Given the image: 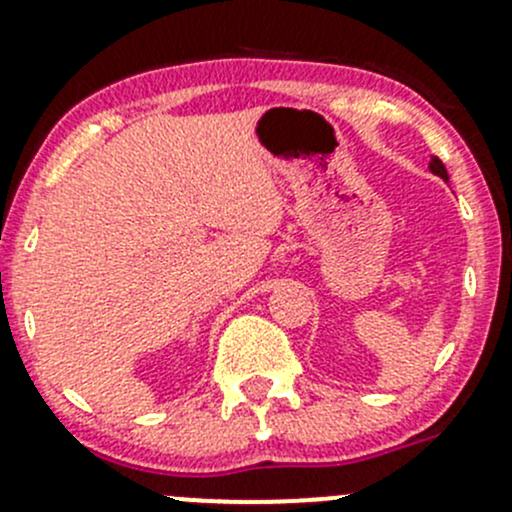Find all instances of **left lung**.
I'll return each mask as SVG.
<instances>
[{
    "label": "left lung",
    "instance_id": "obj_1",
    "mask_svg": "<svg viewBox=\"0 0 512 512\" xmlns=\"http://www.w3.org/2000/svg\"><path fill=\"white\" fill-rule=\"evenodd\" d=\"M431 170H433V173H436V175H441V178H443V180H448V173H446V165H443V163H441V158H433V160H431Z\"/></svg>",
    "mask_w": 512,
    "mask_h": 512
}]
</instances>
